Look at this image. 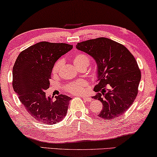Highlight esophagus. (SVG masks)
I'll return each mask as SVG.
<instances>
[{"label":"esophagus","mask_w":157,"mask_h":157,"mask_svg":"<svg viewBox=\"0 0 157 157\" xmlns=\"http://www.w3.org/2000/svg\"><path fill=\"white\" fill-rule=\"evenodd\" d=\"M82 99H83V100L84 101H92V98L91 97H82Z\"/></svg>","instance_id":"34e87169"}]
</instances>
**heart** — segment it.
Instances as JSON below:
<instances>
[{
  "label": "heart",
  "mask_w": 157,
  "mask_h": 157,
  "mask_svg": "<svg viewBox=\"0 0 157 157\" xmlns=\"http://www.w3.org/2000/svg\"><path fill=\"white\" fill-rule=\"evenodd\" d=\"M73 63L78 68L82 69L89 66L90 64V58L89 56L84 53H78L74 56ZM64 63L63 58H59L55 63L52 69V73L54 75H58L60 70L61 69ZM88 86V82L85 79H78V80L71 82L65 86V90L73 95H81L86 93V87Z\"/></svg>",
  "instance_id": "b5f03b06"
}]
</instances>
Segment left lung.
Segmentation results:
<instances>
[{"label": "left lung", "mask_w": 157, "mask_h": 157, "mask_svg": "<svg viewBox=\"0 0 157 157\" xmlns=\"http://www.w3.org/2000/svg\"><path fill=\"white\" fill-rule=\"evenodd\" d=\"M76 48L94 58L99 82L95 85L101 101L100 118L111 120L123 114L132 106L138 93L141 72L129 50L111 39L100 37L78 43Z\"/></svg>", "instance_id": "1"}]
</instances>
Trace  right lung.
I'll return each instance as SVG.
<instances>
[{
	"mask_svg": "<svg viewBox=\"0 0 157 157\" xmlns=\"http://www.w3.org/2000/svg\"><path fill=\"white\" fill-rule=\"evenodd\" d=\"M72 45L41 41L22 51L13 69V86L28 113L39 122L56 124L66 116L71 98L60 94L46 96L50 85L54 63L61 56L71 51Z\"/></svg>",
	"mask_w": 157,
	"mask_h": 157,
	"instance_id": "obj_1",
	"label": "right lung"
}]
</instances>
